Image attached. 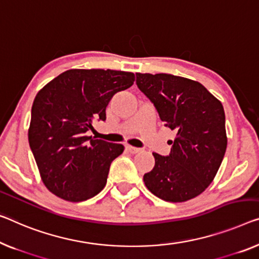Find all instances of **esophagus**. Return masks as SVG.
<instances>
[{"label": "esophagus", "instance_id": "1", "mask_svg": "<svg viewBox=\"0 0 259 259\" xmlns=\"http://www.w3.org/2000/svg\"><path fill=\"white\" fill-rule=\"evenodd\" d=\"M126 150H128V151H129L130 153H138V152L142 151V149H140V148H135V146H131V145L126 146Z\"/></svg>", "mask_w": 259, "mask_h": 259}]
</instances>
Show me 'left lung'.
<instances>
[{
    "instance_id": "left-lung-1",
    "label": "left lung",
    "mask_w": 259,
    "mask_h": 259,
    "mask_svg": "<svg viewBox=\"0 0 259 259\" xmlns=\"http://www.w3.org/2000/svg\"><path fill=\"white\" fill-rule=\"evenodd\" d=\"M136 83L165 125L177 131L168 156L153 152L143 177L148 190L168 202H184L214 180L227 149L222 103L198 81L166 73H136Z\"/></svg>"
}]
</instances>
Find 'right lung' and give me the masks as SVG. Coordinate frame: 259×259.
Listing matches in <instances>:
<instances>
[{
  "instance_id": "obj_1",
  "label": "right lung",
  "mask_w": 259,
  "mask_h": 259,
  "mask_svg": "<svg viewBox=\"0 0 259 259\" xmlns=\"http://www.w3.org/2000/svg\"><path fill=\"white\" fill-rule=\"evenodd\" d=\"M135 74L114 69H68L37 93L31 109L29 144L48 190L71 202L91 199L107 184L111 161L124 146L87 136L93 119H106L117 92Z\"/></svg>"
}]
</instances>
